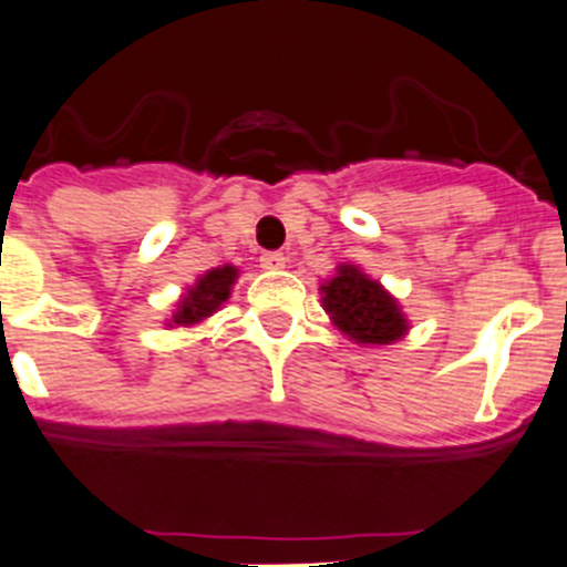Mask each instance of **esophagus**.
Returning a JSON list of instances; mask_svg holds the SVG:
<instances>
[{"mask_svg":"<svg viewBox=\"0 0 567 567\" xmlns=\"http://www.w3.org/2000/svg\"><path fill=\"white\" fill-rule=\"evenodd\" d=\"M285 255L282 251H266V255L260 257V268H266V271H279V268H285Z\"/></svg>","mask_w":567,"mask_h":567,"instance_id":"obj_1","label":"esophagus"}]
</instances>
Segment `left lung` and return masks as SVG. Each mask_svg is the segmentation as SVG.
Masks as SVG:
<instances>
[{
  "label": "left lung",
  "mask_w": 567,
  "mask_h": 567,
  "mask_svg": "<svg viewBox=\"0 0 567 567\" xmlns=\"http://www.w3.org/2000/svg\"><path fill=\"white\" fill-rule=\"evenodd\" d=\"M321 305L338 332L360 346H390L410 332L399 299L360 266L340 262L321 282Z\"/></svg>",
  "instance_id": "1"
}]
</instances>
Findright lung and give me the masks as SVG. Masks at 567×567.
Returning <instances> with one entry per match:
<instances>
[{"label":"right lung","mask_w":567,"mask_h":567,"mask_svg":"<svg viewBox=\"0 0 567 567\" xmlns=\"http://www.w3.org/2000/svg\"><path fill=\"white\" fill-rule=\"evenodd\" d=\"M238 274L240 271L235 266H218L199 274V279L190 288H185V293L179 296L172 318H166V327L190 329L196 323L207 321L210 316H216L224 307V301L229 299V293H233V285L238 282Z\"/></svg>","instance_id":"right-lung-1"}]
</instances>
